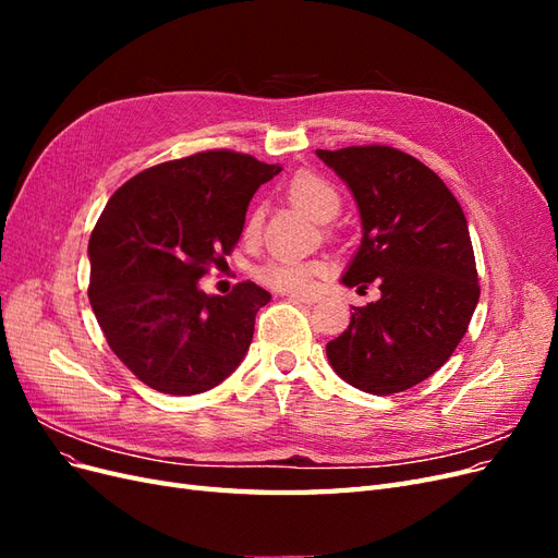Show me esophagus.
Here are the masks:
<instances>
[{
    "label": "esophagus",
    "instance_id": "obj_1",
    "mask_svg": "<svg viewBox=\"0 0 558 558\" xmlns=\"http://www.w3.org/2000/svg\"><path fill=\"white\" fill-rule=\"evenodd\" d=\"M291 302H298V305H314V302L320 300V295L316 293H289L286 295Z\"/></svg>",
    "mask_w": 558,
    "mask_h": 558
}]
</instances>
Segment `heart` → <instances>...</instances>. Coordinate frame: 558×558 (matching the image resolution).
I'll return each instance as SVG.
<instances>
[{"label": "heart", "instance_id": "1", "mask_svg": "<svg viewBox=\"0 0 558 558\" xmlns=\"http://www.w3.org/2000/svg\"><path fill=\"white\" fill-rule=\"evenodd\" d=\"M289 199L293 205L305 211L314 221H330V218L340 211L342 197L337 193L335 185L318 177L314 172H300L289 181ZM260 228V214L253 211L246 221V238H256ZM324 272V265L318 260H302V258H289V256H277L263 263L256 275L263 283L272 286L279 291L289 293H305L312 289L314 279Z\"/></svg>", "mask_w": 558, "mask_h": 558}]
</instances>
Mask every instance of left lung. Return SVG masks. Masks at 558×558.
<instances>
[{"label": "left lung", "mask_w": 558, "mask_h": 558, "mask_svg": "<svg viewBox=\"0 0 558 558\" xmlns=\"http://www.w3.org/2000/svg\"><path fill=\"white\" fill-rule=\"evenodd\" d=\"M356 199L363 240L342 277L381 298L328 342L332 369L373 396L408 391L459 347L480 300L465 214L430 167L391 146L316 150Z\"/></svg>", "instance_id": "8db88e82"}]
</instances>
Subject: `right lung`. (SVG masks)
I'll use <instances>...</instances> for the list:
<instances>
[{"instance_id": "obj_1", "label": "right lung", "mask_w": 558, "mask_h": 558, "mask_svg": "<svg viewBox=\"0 0 558 558\" xmlns=\"http://www.w3.org/2000/svg\"><path fill=\"white\" fill-rule=\"evenodd\" d=\"M281 172L234 150L160 162L118 189L90 234V305L111 351L146 386L195 396L246 356L269 295L242 281L207 295L197 281L244 230L246 207Z\"/></svg>"}]
</instances>
